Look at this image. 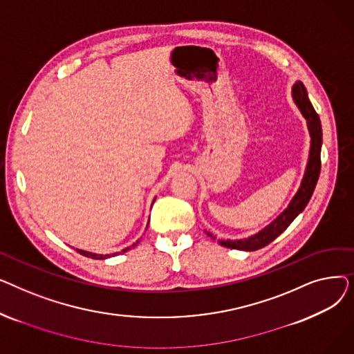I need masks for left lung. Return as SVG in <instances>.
I'll return each instance as SVG.
<instances>
[{
    "instance_id": "8db88e82",
    "label": "left lung",
    "mask_w": 354,
    "mask_h": 354,
    "mask_svg": "<svg viewBox=\"0 0 354 354\" xmlns=\"http://www.w3.org/2000/svg\"><path fill=\"white\" fill-rule=\"evenodd\" d=\"M291 95H292L294 103L300 109L301 115L307 120V127L311 138L308 162L306 166V172H304L300 188L292 196L288 207L278 215L271 224H268L261 231H258L257 234L244 239H221L218 243L222 247H227L231 250H241V251H257L259 248L268 245L278 235L283 234L288 228L291 222L304 211L314 192V188L315 185H317V180L320 176V167H322V160H320L322 143H323L322 123H320L319 115L315 113V110L308 99L307 90L301 82H295V84L291 88ZM207 234L211 238H214L212 234L209 232Z\"/></svg>"
}]
</instances>
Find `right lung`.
Returning a JSON list of instances; mask_svg holds the SVG:
<instances>
[{
    "label": "right lung",
    "mask_w": 354,
    "mask_h": 354,
    "mask_svg": "<svg viewBox=\"0 0 354 354\" xmlns=\"http://www.w3.org/2000/svg\"><path fill=\"white\" fill-rule=\"evenodd\" d=\"M156 199V198H155ZM155 199H153V202H155ZM153 202H152V205H153ZM147 225H149V222H147ZM139 244V241H136L135 244H132L130 247H127V248H124V250H122V252H115V254H106V255H103V254H95V252H88V251H84V250H77V252H80L82 255H84V257H88V258H93V259H106V258H110V257H113V255H119V254H123V252H126V251H129V250H132L133 247H136Z\"/></svg>",
    "instance_id": "right-lung-1"
}]
</instances>
